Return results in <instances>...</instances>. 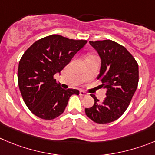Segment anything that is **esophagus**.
I'll list each match as a JSON object with an SVG mask.
<instances>
[{
	"label": "esophagus",
	"instance_id": "1",
	"mask_svg": "<svg viewBox=\"0 0 155 155\" xmlns=\"http://www.w3.org/2000/svg\"><path fill=\"white\" fill-rule=\"evenodd\" d=\"M79 95L82 96V97H86L88 95V93H86L85 91H83V90H80V91H79Z\"/></svg>",
	"mask_w": 155,
	"mask_h": 155
}]
</instances>
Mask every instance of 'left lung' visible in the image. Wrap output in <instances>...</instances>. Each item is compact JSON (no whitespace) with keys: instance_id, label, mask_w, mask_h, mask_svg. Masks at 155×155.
<instances>
[{"instance_id":"1","label":"left lung","mask_w":155,"mask_h":155,"mask_svg":"<svg viewBox=\"0 0 155 155\" xmlns=\"http://www.w3.org/2000/svg\"><path fill=\"white\" fill-rule=\"evenodd\" d=\"M90 44L101 58L97 79L107 91L101 103L95 95H90L94 105L85 109V112L93 122L108 124L120 117L131 101L138 85V64L124 46L112 40L90 41Z\"/></svg>"}]
</instances>
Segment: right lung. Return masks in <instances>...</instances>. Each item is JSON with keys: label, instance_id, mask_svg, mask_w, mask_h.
Instances as JSON below:
<instances>
[{"label": "right lung", "instance_id": "1", "mask_svg": "<svg viewBox=\"0 0 155 155\" xmlns=\"http://www.w3.org/2000/svg\"><path fill=\"white\" fill-rule=\"evenodd\" d=\"M86 40L69 39L58 35L33 43L21 58L18 82L22 98L31 112L44 120H53L65 110L69 97L78 90H64L54 79L69 63Z\"/></svg>", "mask_w": 155, "mask_h": 155}]
</instances>
